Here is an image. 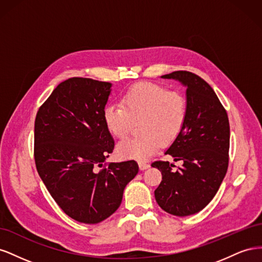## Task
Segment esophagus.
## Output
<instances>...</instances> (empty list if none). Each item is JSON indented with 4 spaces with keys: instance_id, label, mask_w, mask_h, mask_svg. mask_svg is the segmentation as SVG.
<instances>
[{
    "instance_id": "obj_1",
    "label": "esophagus",
    "mask_w": 262,
    "mask_h": 262,
    "mask_svg": "<svg viewBox=\"0 0 262 262\" xmlns=\"http://www.w3.org/2000/svg\"><path fill=\"white\" fill-rule=\"evenodd\" d=\"M139 167L141 170H144V169H147L149 167V164L145 163V162H140L139 163Z\"/></svg>"
}]
</instances>
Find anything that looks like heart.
Listing matches in <instances>:
<instances>
[{
    "instance_id": "heart-1",
    "label": "heart",
    "mask_w": 262,
    "mask_h": 262,
    "mask_svg": "<svg viewBox=\"0 0 262 262\" xmlns=\"http://www.w3.org/2000/svg\"><path fill=\"white\" fill-rule=\"evenodd\" d=\"M187 99L177 91H167L164 86L143 82L129 87L121 96V106L108 105L102 119L108 132L117 139H123L139 122L140 136L125 139L117 146L122 158L146 161L154 155L161 144L175 141L187 121Z\"/></svg>"
}]
</instances>
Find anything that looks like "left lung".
<instances>
[{"mask_svg":"<svg viewBox=\"0 0 262 262\" xmlns=\"http://www.w3.org/2000/svg\"><path fill=\"white\" fill-rule=\"evenodd\" d=\"M187 87V121L166 154L181 161V167L156 161L162 172L154 191L156 202L169 214L187 216L204 209L216 194L228 167L229 122L225 108L203 78L188 71L162 76Z\"/></svg>","mask_w":262,"mask_h":262,"instance_id":"1","label":"left lung"}]
</instances>
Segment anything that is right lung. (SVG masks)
Listing matches in <instances>:
<instances>
[{
    "label": "right lung",
    "mask_w": 262,
    "mask_h": 262,
    "mask_svg": "<svg viewBox=\"0 0 262 262\" xmlns=\"http://www.w3.org/2000/svg\"><path fill=\"white\" fill-rule=\"evenodd\" d=\"M112 84L71 77L39 108L35 120L37 171L67 215L85 224L106 220L120 207L136 161L105 163L115 141L102 112Z\"/></svg>",
    "instance_id": "obj_1"
}]
</instances>
